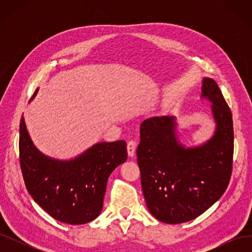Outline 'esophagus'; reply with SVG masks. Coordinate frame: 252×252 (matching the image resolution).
<instances>
[{"label":"esophagus","mask_w":252,"mask_h":252,"mask_svg":"<svg viewBox=\"0 0 252 252\" xmlns=\"http://www.w3.org/2000/svg\"><path fill=\"white\" fill-rule=\"evenodd\" d=\"M135 149H136V142L135 141H129L127 144V151H128V156L129 157H134L135 154Z\"/></svg>","instance_id":"esophagus-1"}]
</instances>
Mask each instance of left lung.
Returning a JSON list of instances; mask_svg holds the SVG:
<instances>
[{
    "label": "left lung",
    "mask_w": 252,
    "mask_h": 252,
    "mask_svg": "<svg viewBox=\"0 0 252 252\" xmlns=\"http://www.w3.org/2000/svg\"><path fill=\"white\" fill-rule=\"evenodd\" d=\"M202 97L212 103V138L197 147L178 141L175 117L141 124L136 150L145 201L151 215L167 224L191 220L215 204L229 184L233 158L232 114L216 81L203 79Z\"/></svg>",
    "instance_id": "obj_1"
}]
</instances>
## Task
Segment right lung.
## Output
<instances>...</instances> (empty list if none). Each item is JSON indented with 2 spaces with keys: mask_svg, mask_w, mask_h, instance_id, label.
<instances>
[{
  "mask_svg": "<svg viewBox=\"0 0 252 252\" xmlns=\"http://www.w3.org/2000/svg\"><path fill=\"white\" fill-rule=\"evenodd\" d=\"M19 150L29 194L53 219L70 225L86 224L98 217L109 175L127 159L124 140L97 143L69 161L46 157L33 145L23 117Z\"/></svg>",
  "mask_w": 252,
  "mask_h": 252,
  "instance_id": "1",
  "label": "right lung"
}]
</instances>
